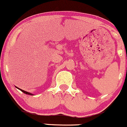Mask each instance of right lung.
<instances>
[{
  "label": "right lung",
  "mask_w": 127,
  "mask_h": 127,
  "mask_svg": "<svg viewBox=\"0 0 127 127\" xmlns=\"http://www.w3.org/2000/svg\"><path fill=\"white\" fill-rule=\"evenodd\" d=\"M15 87L17 88V89H19V90H21L22 92H23L24 93H25V94H26V95H34L32 94V93H29V92H26V91H24V90H21V89H20V88H17V86H15Z\"/></svg>",
  "instance_id": "obj_1"
}]
</instances>
